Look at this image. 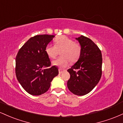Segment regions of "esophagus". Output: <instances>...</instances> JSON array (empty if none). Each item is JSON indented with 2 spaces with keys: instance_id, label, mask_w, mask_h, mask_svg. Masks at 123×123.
Returning a JSON list of instances; mask_svg holds the SVG:
<instances>
[{
  "instance_id": "34e87169",
  "label": "esophagus",
  "mask_w": 123,
  "mask_h": 123,
  "mask_svg": "<svg viewBox=\"0 0 123 123\" xmlns=\"http://www.w3.org/2000/svg\"><path fill=\"white\" fill-rule=\"evenodd\" d=\"M58 70H59V73H60V74H61V73H62L63 71H64V70L62 69H59Z\"/></svg>"
}]
</instances>
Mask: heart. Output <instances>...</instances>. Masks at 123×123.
<instances>
[{
  "instance_id": "1",
  "label": "heart",
  "mask_w": 123,
  "mask_h": 123,
  "mask_svg": "<svg viewBox=\"0 0 123 123\" xmlns=\"http://www.w3.org/2000/svg\"><path fill=\"white\" fill-rule=\"evenodd\" d=\"M55 43V45L48 44L45 49L48 57L52 59L57 57L59 51L62 50L61 53L62 57L53 61V65L63 68L69 64L70 60L74 62L79 58L81 54V46L75 43L73 39L67 36H61L56 38Z\"/></svg>"
}]
</instances>
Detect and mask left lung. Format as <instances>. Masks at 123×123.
I'll return each mask as SVG.
<instances>
[{
  "label": "left lung",
  "mask_w": 123,
  "mask_h": 123,
  "mask_svg": "<svg viewBox=\"0 0 123 123\" xmlns=\"http://www.w3.org/2000/svg\"><path fill=\"white\" fill-rule=\"evenodd\" d=\"M76 39L81 46L78 61L69 69L70 79L68 88L74 95H84L97 85L102 75V53L98 46L89 38L81 35Z\"/></svg>",
  "instance_id": "left-lung-1"
}]
</instances>
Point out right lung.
Listing matches in <instances>:
<instances>
[{"mask_svg":"<svg viewBox=\"0 0 123 123\" xmlns=\"http://www.w3.org/2000/svg\"><path fill=\"white\" fill-rule=\"evenodd\" d=\"M54 35H40L30 38L18 51L15 58V74L18 82L32 95H40L49 90L54 77L58 74L55 66L51 68L46 46Z\"/></svg>","mask_w":123,"mask_h":123,"instance_id":"add662e5","label":"right lung"}]
</instances>
